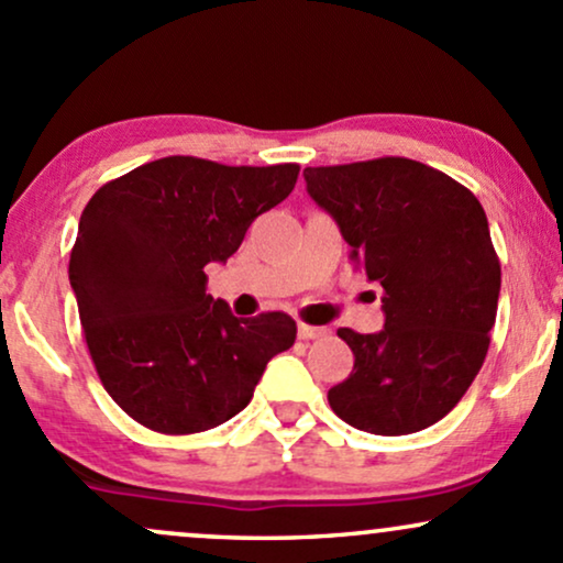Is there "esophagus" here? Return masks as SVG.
Listing matches in <instances>:
<instances>
[{"mask_svg": "<svg viewBox=\"0 0 563 563\" xmlns=\"http://www.w3.org/2000/svg\"><path fill=\"white\" fill-rule=\"evenodd\" d=\"M325 333H328L325 328H320V325H307V322H301V325H299V339H303V341L322 339Z\"/></svg>", "mask_w": 563, "mask_h": 563, "instance_id": "obj_1", "label": "esophagus"}]
</instances>
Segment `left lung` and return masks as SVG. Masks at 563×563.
Here are the masks:
<instances>
[{"label":"left lung","mask_w":563,"mask_h":563,"mask_svg":"<svg viewBox=\"0 0 563 563\" xmlns=\"http://www.w3.org/2000/svg\"><path fill=\"white\" fill-rule=\"evenodd\" d=\"M303 179L352 262L384 288V331H339L354 371L328 402L371 434L429 429L468 391L495 325L500 260L482 203L444 172L399 156L307 166Z\"/></svg>","instance_id":"left-lung-1"}]
</instances>
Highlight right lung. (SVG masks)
<instances>
[{
	"instance_id": "obj_1",
	"label": "right lung",
	"mask_w": 563,
	"mask_h": 563,
	"mask_svg": "<svg viewBox=\"0 0 563 563\" xmlns=\"http://www.w3.org/2000/svg\"><path fill=\"white\" fill-rule=\"evenodd\" d=\"M299 164L224 166L169 156L111 179L81 211L68 277L97 376L129 418L198 434L254 397L296 341L286 312L235 318L206 294L256 217L294 190Z\"/></svg>"
}]
</instances>
